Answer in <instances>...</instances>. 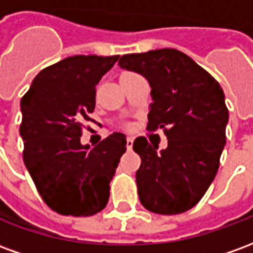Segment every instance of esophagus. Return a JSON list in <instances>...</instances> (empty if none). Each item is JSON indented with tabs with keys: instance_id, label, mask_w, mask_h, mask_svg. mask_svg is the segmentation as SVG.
<instances>
[{
	"instance_id": "esophagus-1",
	"label": "esophagus",
	"mask_w": 253,
	"mask_h": 253,
	"mask_svg": "<svg viewBox=\"0 0 253 253\" xmlns=\"http://www.w3.org/2000/svg\"><path fill=\"white\" fill-rule=\"evenodd\" d=\"M132 142H134V139H132L131 137H127L126 146H127V149H128V150H130V149L132 148Z\"/></svg>"
}]
</instances>
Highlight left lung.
I'll list each match as a JSON object with an SVG mask.
<instances>
[{"mask_svg":"<svg viewBox=\"0 0 253 253\" xmlns=\"http://www.w3.org/2000/svg\"><path fill=\"white\" fill-rule=\"evenodd\" d=\"M121 69L148 80L153 103L148 130L164 128L167 149L159 150L145 137L132 149L141 157L138 195L149 211L180 214L201 201L214 180L226 143L229 111L221 85L175 48L126 54Z\"/></svg>","mask_w":253,"mask_h":253,"instance_id":"1","label":"left lung"}]
</instances>
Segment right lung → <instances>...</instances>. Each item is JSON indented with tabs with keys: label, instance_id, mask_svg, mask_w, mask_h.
<instances>
[{
	"label": "right lung",
	"instance_id": "obj_1",
	"mask_svg": "<svg viewBox=\"0 0 253 253\" xmlns=\"http://www.w3.org/2000/svg\"><path fill=\"white\" fill-rule=\"evenodd\" d=\"M118 59L65 58L43 69L20 101L24 164L47 206L63 215H93L108 203L126 135L114 132L90 148L81 143V123L90 119L96 85Z\"/></svg>",
	"mask_w": 253,
	"mask_h": 253
}]
</instances>
